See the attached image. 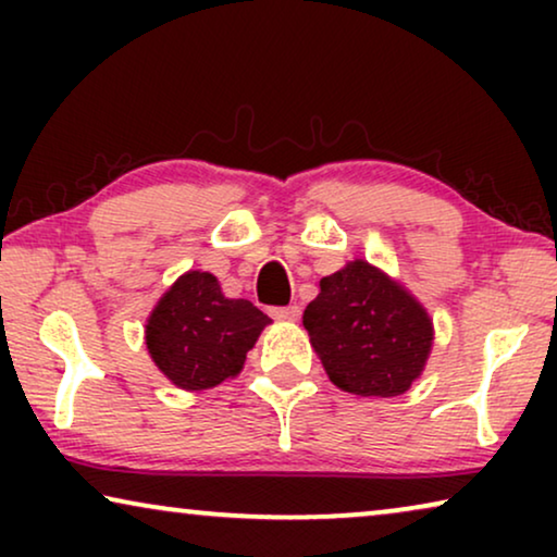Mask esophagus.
I'll use <instances>...</instances> for the list:
<instances>
[{"label": "esophagus", "instance_id": "esophagus-1", "mask_svg": "<svg viewBox=\"0 0 557 557\" xmlns=\"http://www.w3.org/2000/svg\"><path fill=\"white\" fill-rule=\"evenodd\" d=\"M271 317L278 319V322H299L301 317V307H296V304H292V307H278V309H271Z\"/></svg>", "mask_w": 557, "mask_h": 557}]
</instances>
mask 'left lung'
<instances>
[{
    "instance_id": "obj_1",
    "label": "left lung",
    "mask_w": 557,
    "mask_h": 557,
    "mask_svg": "<svg viewBox=\"0 0 557 557\" xmlns=\"http://www.w3.org/2000/svg\"><path fill=\"white\" fill-rule=\"evenodd\" d=\"M304 326L332 383L360 398L406 393L433 347V319L423 304L362 258L319 281Z\"/></svg>"
}]
</instances>
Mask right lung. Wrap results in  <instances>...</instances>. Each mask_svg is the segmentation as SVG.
<instances>
[{"mask_svg":"<svg viewBox=\"0 0 557 557\" xmlns=\"http://www.w3.org/2000/svg\"><path fill=\"white\" fill-rule=\"evenodd\" d=\"M271 319L246 299H227L208 271H187L162 294L144 326L151 362L182 391H210L235 377Z\"/></svg>","mask_w":557,"mask_h":557,"instance_id":"1","label":"right lung"}]
</instances>
